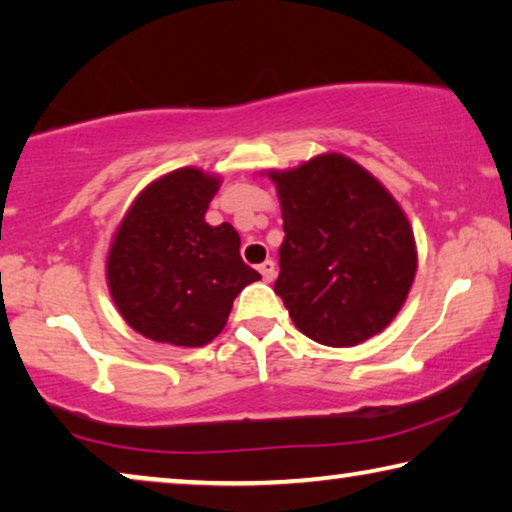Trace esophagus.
Instances as JSON below:
<instances>
[{
    "mask_svg": "<svg viewBox=\"0 0 512 512\" xmlns=\"http://www.w3.org/2000/svg\"><path fill=\"white\" fill-rule=\"evenodd\" d=\"M258 272L263 274L265 281H272L274 277H277V265H274V261H265L258 265Z\"/></svg>",
    "mask_w": 512,
    "mask_h": 512,
    "instance_id": "1",
    "label": "esophagus"
}]
</instances>
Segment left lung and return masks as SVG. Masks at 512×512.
<instances>
[{
  "mask_svg": "<svg viewBox=\"0 0 512 512\" xmlns=\"http://www.w3.org/2000/svg\"><path fill=\"white\" fill-rule=\"evenodd\" d=\"M267 176L277 185L286 233L274 293L295 327L332 348L380 334L416 274L414 233L398 201L338 153Z\"/></svg>",
  "mask_w": 512,
  "mask_h": 512,
  "instance_id": "8db88e82",
  "label": "left lung"
}]
</instances>
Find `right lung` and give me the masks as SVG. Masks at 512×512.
Listing matches in <instances>:
<instances>
[{"instance_id":"add662e5","label":"right lung","mask_w":512,"mask_h":512,"mask_svg":"<svg viewBox=\"0 0 512 512\" xmlns=\"http://www.w3.org/2000/svg\"><path fill=\"white\" fill-rule=\"evenodd\" d=\"M219 178L185 167L153 180L125 212L107 256L116 309L141 336L199 348L222 332L233 300L261 274L240 258L229 222L206 210Z\"/></svg>"}]
</instances>
